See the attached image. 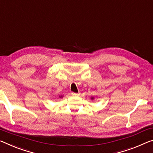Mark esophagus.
Listing matches in <instances>:
<instances>
[{"instance_id":"1","label":"esophagus","mask_w":153,"mask_h":153,"mask_svg":"<svg viewBox=\"0 0 153 153\" xmlns=\"http://www.w3.org/2000/svg\"><path fill=\"white\" fill-rule=\"evenodd\" d=\"M71 94H72V96H74V97H76V96L79 95L78 93H71Z\"/></svg>"}]
</instances>
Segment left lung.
<instances>
[{
    "label": "left lung",
    "mask_w": 153,
    "mask_h": 153,
    "mask_svg": "<svg viewBox=\"0 0 153 153\" xmlns=\"http://www.w3.org/2000/svg\"><path fill=\"white\" fill-rule=\"evenodd\" d=\"M94 99L93 97H92V98H91V99Z\"/></svg>",
    "instance_id": "obj_1"
}]
</instances>
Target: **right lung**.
I'll return each instance as SVG.
<instances>
[{"instance_id":"right-lung-1","label":"right lung","mask_w":153,"mask_h":153,"mask_svg":"<svg viewBox=\"0 0 153 153\" xmlns=\"http://www.w3.org/2000/svg\"><path fill=\"white\" fill-rule=\"evenodd\" d=\"M59 97L61 98V97H62V96H59Z\"/></svg>"}]
</instances>
